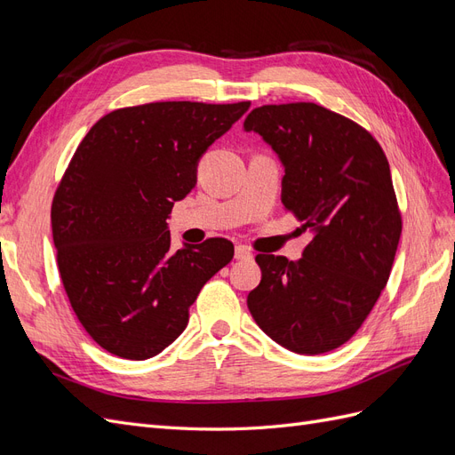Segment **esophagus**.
<instances>
[{
  "mask_svg": "<svg viewBox=\"0 0 455 455\" xmlns=\"http://www.w3.org/2000/svg\"><path fill=\"white\" fill-rule=\"evenodd\" d=\"M235 259H239V261H251L252 259V252H251L249 246H244V244L235 246Z\"/></svg>",
  "mask_w": 455,
  "mask_h": 455,
  "instance_id": "esophagus-1",
  "label": "esophagus"
}]
</instances>
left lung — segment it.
Returning <instances> with one entry per match:
<instances>
[{"mask_svg": "<svg viewBox=\"0 0 455 455\" xmlns=\"http://www.w3.org/2000/svg\"><path fill=\"white\" fill-rule=\"evenodd\" d=\"M279 156L283 204L313 241L298 261L258 254L249 309L299 355L343 346L389 281L403 218L381 146L359 123L313 104H267L244 119Z\"/></svg>", "mask_w": 455, "mask_h": 455, "instance_id": "8db88e82", "label": "left lung"}]
</instances>
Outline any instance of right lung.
Here are the masks:
<instances>
[{
  "label": "right lung",
  "instance_id": "add662e5",
  "mask_svg": "<svg viewBox=\"0 0 455 455\" xmlns=\"http://www.w3.org/2000/svg\"><path fill=\"white\" fill-rule=\"evenodd\" d=\"M251 102L119 108L77 146L51 206L64 291L87 334L146 361L184 332L203 284L233 258L222 237L171 251L167 218L197 163Z\"/></svg>",
  "mask_w": 455,
  "mask_h": 455
}]
</instances>
